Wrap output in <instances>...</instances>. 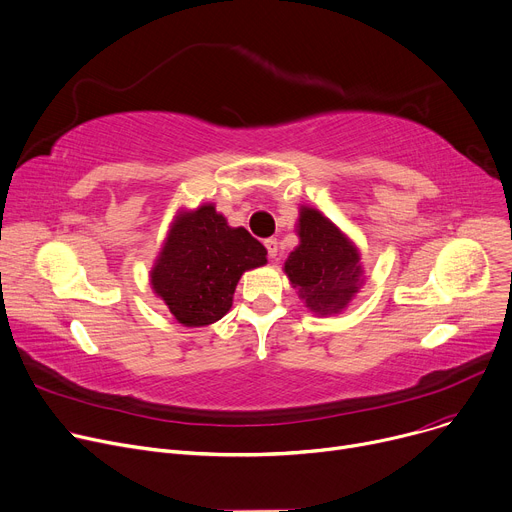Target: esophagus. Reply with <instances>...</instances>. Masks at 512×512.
Listing matches in <instances>:
<instances>
[{
  "instance_id": "obj_1",
  "label": "esophagus",
  "mask_w": 512,
  "mask_h": 512,
  "mask_svg": "<svg viewBox=\"0 0 512 512\" xmlns=\"http://www.w3.org/2000/svg\"><path fill=\"white\" fill-rule=\"evenodd\" d=\"M265 249H267V257H269L271 261H274V259L278 257V251H280L276 238H267V241H265Z\"/></svg>"
}]
</instances>
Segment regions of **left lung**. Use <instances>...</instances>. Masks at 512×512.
Wrapping results in <instances>:
<instances>
[{"instance_id":"left-lung-1","label":"left lung","mask_w":512,"mask_h":512,"mask_svg":"<svg viewBox=\"0 0 512 512\" xmlns=\"http://www.w3.org/2000/svg\"><path fill=\"white\" fill-rule=\"evenodd\" d=\"M296 234L298 247L284 263L290 286L319 317L346 311L366 280L358 245L311 206H300Z\"/></svg>"}]
</instances>
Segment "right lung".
<instances>
[{
  "label": "right lung",
  "mask_w": 512,
  "mask_h": 512,
  "mask_svg": "<svg viewBox=\"0 0 512 512\" xmlns=\"http://www.w3.org/2000/svg\"><path fill=\"white\" fill-rule=\"evenodd\" d=\"M267 263L265 247L243 226H228L214 203L179 210L150 269V286L185 327L220 321L238 280Z\"/></svg>",
  "instance_id": "1"
}]
</instances>
